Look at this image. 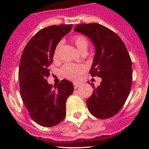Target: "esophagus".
<instances>
[{
    "label": "esophagus",
    "instance_id": "esophagus-1",
    "mask_svg": "<svg viewBox=\"0 0 149 149\" xmlns=\"http://www.w3.org/2000/svg\"><path fill=\"white\" fill-rule=\"evenodd\" d=\"M81 86V84L80 83H74V89H77V87Z\"/></svg>",
    "mask_w": 149,
    "mask_h": 149
}]
</instances>
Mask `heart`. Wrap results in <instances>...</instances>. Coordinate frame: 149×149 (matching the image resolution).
Here are the masks:
<instances>
[{
	"label": "heart",
	"mask_w": 149,
	"mask_h": 149,
	"mask_svg": "<svg viewBox=\"0 0 149 149\" xmlns=\"http://www.w3.org/2000/svg\"><path fill=\"white\" fill-rule=\"evenodd\" d=\"M73 42L77 49L81 52L86 51L88 48V41L85 36L82 35H76L73 37ZM62 42H59L54 48L53 54L54 60H56L59 58L60 51L61 48ZM86 71V66L84 64H74V63H66L63 65L61 69V73L65 78L75 81Z\"/></svg>",
	"instance_id": "b5f03b06"
}]
</instances>
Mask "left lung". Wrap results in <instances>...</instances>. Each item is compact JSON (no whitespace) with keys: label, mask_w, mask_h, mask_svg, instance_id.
<instances>
[{"label":"left lung","mask_w":149,"mask_h":149,"mask_svg":"<svg viewBox=\"0 0 149 149\" xmlns=\"http://www.w3.org/2000/svg\"><path fill=\"white\" fill-rule=\"evenodd\" d=\"M74 31L86 35L95 48L89 73L101 77L100 86H93L86 100L89 112L98 119H108L119 113L132 84L131 59L125 45L116 33L99 24H81Z\"/></svg>","instance_id":"left-lung-1"}]
</instances>
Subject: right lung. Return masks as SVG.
<instances>
[{"mask_svg":"<svg viewBox=\"0 0 149 149\" xmlns=\"http://www.w3.org/2000/svg\"><path fill=\"white\" fill-rule=\"evenodd\" d=\"M72 27V24L45 27L22 52L18 71L21 97L33 120L43 127L55 126L64 119L65 102L74 91L72 83L66 80L54 86L47 81L55 47Z\"/></svg>","mask_w":149,"mask_h":149,"instance_id":"right-lung-1","label":"right lung"}]
</instances>
